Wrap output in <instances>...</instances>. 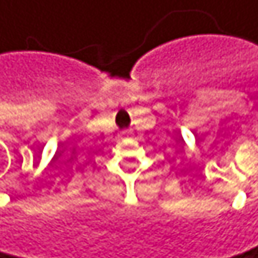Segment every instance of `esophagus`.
<instances>
[{
    "label": "esophagus",
    "mask_w": 258,
    "mask_h": 258,
    "mask_svg": "<svg viewBox=\"0 0 258 258\" xmlns=\"http://www.w3.org/2000/svg\"><path fill=\"white\" fill-rule=\"evenodd\" d=\"M122 135H123V136H125V138H128V136H130V135H132V133H130V132H128V130H125V132H123V133H122Z\"/></svg>",
    "instance_id": "1"
}]
</instances>
